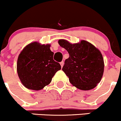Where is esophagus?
<instances>
[{"label":"esophagus","instance_id":"esophagus-1","mask_svg":"<svg viewBox=\"0 0 121 121\" xmlns=\"http://www.w3.org/2000/svg\"><path fill=\"white\" fill-rule=\"evenodd\" d=\"M60 65H61V67H63V65H64V62H63V61H62V62H60Z\"/></svg>","mask_w":121,"mask_h":121}]
</instances>
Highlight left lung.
<instances>
[{"mask_svg": "<svg viewBox=\"0 0 121 121\" xmlns=\"http://www.w3.org/2000/svg\"><path fill=\"white\" fill-rule=\"evenodd\" d=\"M58 43L69 54L62 70L70 82L81 90L94 88L102 79L104 67L100 51L85 40L73 44L65 40H59Z\"/></svg>", "mask_w": 121, "mask_h": 121, "instance_id": "obj_1", "label": "left lung"}]
</instances>
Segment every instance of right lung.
Listing matches in <instances>:
<instances>
[{"instance_id": "obj_1", "label": "right lung", "mask_w": 121, "mask_h": 121, "mask_svg": "<svg viewBox=\"0 0 121 121\" xmlns=\"http://www.w3.org/2000/svg\"><path fill=\"white\" fill-rule=\"evenodd\" d=\"M50 45L34 42L24 48L17 60V73L26 88L38 91L51 82L52 78L61 69L60 65L53 59Z\"/></svg>"}]
</instances>
